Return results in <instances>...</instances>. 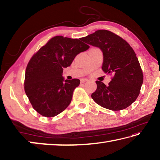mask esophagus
<instances>
[{
  "mask_svg": "<svg viewBox=\"0 0 160 160\" xmlns=\"http://www.w3.org/2000/svg\"><path fill=\"white\" fill-rule=\"evenodd\" d=\"M88 81H89L88 79H82V80H80V82H82V83H85L86 82H88Z\"/></svg>",
  "mask_w": 160,
  "mask_h": 160,
  "instance_id": "obj_1",
  "label": "esophagus"
}]
</instances>
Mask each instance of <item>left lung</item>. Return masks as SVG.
<instances>
[{
    "label": "left lung",
    "instance_id": "left-lung-1",
    "mask_svg": "<svg viewBox=\"0 0 160 160\" xmlns=\"http://www.w3.org/2000/svg\"><path fill=\"white\" fill-rule=\"evenodd\" d=\"M103 53L102 68L112 74L107 86L96 81L97 90L92 98L100 106L112 111L126 109L138 97L143 82L142 71L136 54L128 43L108 30H97L82 39Z\"/></svg>",
    "mask_w": 160,
    "mask_h": 160
}]
</instances>
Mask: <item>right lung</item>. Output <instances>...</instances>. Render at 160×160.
<instances>
[{
	"label": "right lung",
	"mask_w": 160,
	"mask_h": 160,
	"mask_svg": "<svg viewBox=\"0 0 160 160\" xmlns=\"http://www.w3.org/2000/svg\"><path fill=\"white\" fill-rule=\"evenodd\" d=\"M89 48L81 38L56 36L32 56L25 71V90L38 113L53 117L68 107L80 81L65 80L63 68L71 65L78 53Z\"/></svg>",
	"instance_id": "obj_1"
}]
</instances>
